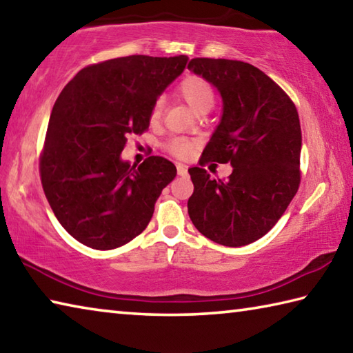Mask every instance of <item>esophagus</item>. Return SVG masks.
Returning a JSON list of instances; mask_svg holds the SVG:
<instances>
[{
	"label": "esophagus",
	"mask_w": 353,
	"mask_h": 353,
	"mask_svg": "<svg viewBox=\"0 0 353 353\" xmlns=\"http://www.w3.org/2000/svg\"><path fill=\"white\" fill-rule=\"evenodd\" d=\"M176 170H178V175H180V176L188 175V167L184 164H176Z\"/></svg>",
	"instance_id": "1"
}]
</instances>
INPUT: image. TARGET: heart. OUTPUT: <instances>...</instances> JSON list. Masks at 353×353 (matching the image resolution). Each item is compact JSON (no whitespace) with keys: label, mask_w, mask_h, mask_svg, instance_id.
I'll return each instance as SVG.
<instances>
[{"label":"heart","mask_w":353,"mask_h":353,"mask_svg":"<svg viewBox=\"0 0 353 353\" xmlns=\"http://www.w3.org/2000/svg\"><path fill=\"white\" fill-rule=\"evenodd\" d=\"M176 92L183 101L189 103L195 113L205 114L214 107L215 103V91L214 86L208 82L206 79L200 76H188L184 77L176 86ZM161 113H163V103L157 101L153 103L150 111L152 122L159 121ZM195 148V142L188 138H172L165 144V150L172 153L176 158H188L192 154Z\"/></svg>","instance_id":"heart-1"}]
</instances>
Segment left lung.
<instances>
[{
    "label": "left lung",
    "mask_w": 353,
    "mask_h": 353,
    "mask_svg": "<svg viewBox=\"0 0 353 353\" xmlns=\"http://www.w3.org/2000/svg\"><path fill=\"white\" fill-rule=\"evenodd\" d=\"M188 68L219 90L223 116L190 167L189 217L203 236L225 246L263 237L287 211L301 183V123L288 94L259 68L239 60L192 59ZM209 160L231 162L228 181H211Z\"/></svg>",
    "instance_id": "8db88e82"
}]
</instances>
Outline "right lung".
Returning <instances> with one entry per match:
<instances>
[{
	"instance_id": "1",
	"label": "right lung",
	"mask_w": 353,
	"mask_h": 353,
	"mask_svg": "<svg viewBox=\"0 0 353 353\" xmlns=\"http://www.w3.org/2000/svg\"><path fill=\"white\" fill-rule=\"evenodd\" d=\"M186 55H128L80 70L49 117L41 186L60 225L92 250H114L145 230L154 203L176 176L163 157L121 159L128 134H142L158 96L184 71Z\"/></svg>"
}]
</instances>
